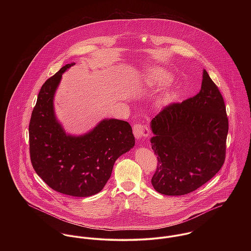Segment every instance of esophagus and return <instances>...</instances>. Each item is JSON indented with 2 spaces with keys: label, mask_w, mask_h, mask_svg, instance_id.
<instances>
[{
  "label": "esophagus",
  "mask_w": 251,
  "mask_h": 251,
  "mask_svg": "<svg viewBox=\"0 0 251 251\" xmlns=\"http://www.w3.org/2000/svg\"><path fill=\"white\" fill-rule=\"evenodd\" d=\"M133 134L137 139H142L150 134V130L145 125L138 123L133 126Z\"/></svg>",
  "instance_id": "esophagus-1"
}]
</instances>
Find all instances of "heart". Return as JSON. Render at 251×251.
Segmentation results:
<instances>
[{"label": "heart", "instance_id": "b5f03b06", "mask_svg": "<svg viewBox=\"0 0 251 251\" xmlns=\"http://www.w3.org/2000/svg\"><path fill=\"white\" fill-rule=\"evenodd\" d=\"M169 80H170V76H169V74H167L165 72H154L149 78L150 84L151 86H154V87L163 86L166 83H168Z\"/></svg>", "mask_w": 251, "mask_h": 251}]
</instances>
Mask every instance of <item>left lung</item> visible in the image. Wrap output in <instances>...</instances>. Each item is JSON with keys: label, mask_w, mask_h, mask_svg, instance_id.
<instances>
[{"label": "left lung", "mask_w": 251, "mask_h": 251, "mask_svg": "<svg viewBox=\"0 0 251 251\" xmlns=\"http://www.w3.org/2000/svg\"><path fill=\"white\" fill-rule=\"evenodd\" d=\"M151 149L157 168L153 188L165 195L192 192L222 167L228 118L223 98L205 70L200 92L163 108L151 122Z\"/></svg>", "instance_id": "left-lung-1"}]
</instances>
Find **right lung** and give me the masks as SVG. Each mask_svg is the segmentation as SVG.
<instances>
[{"mask_svg":"<svg viewBox=\"0 0 251 251\" xmlns=\"http://www.w3.org/2000/svg\"><path fill=\"white\" fill-rule=\"evenodd\" d=\"M63 67L42 85L29 125L30 156L36 174L52 189L74 197L99 193L106 184L115 161L134 147L135 138L127 122L102 120L88 133L67 134L57 121L54 96Z\"/></svg>","mask_w":251,"mask_h":251,"instance_id":"obj_1","label":"right lung"}]
</instances>
